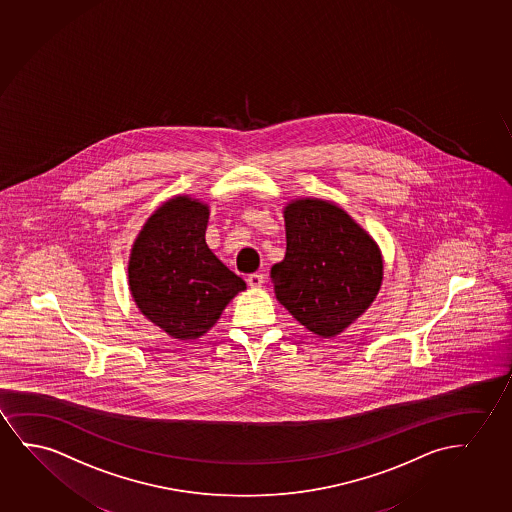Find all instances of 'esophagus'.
Returning a JSON list of instances; mask_svg holds the SVG:
<instances>
[{"label": "esophagus", "instance_id": "34e87169", "mask_svg": "<svg viewBox=\"0 0 512 512\" xmlns=\"http://www.w3.org/2000/svg\"><path fill=\"white\" fill-rule=\"evenodd\" d=\"M247 284L251 288H261L265 284V277H263V274H251L247 277Z\"/></svg>", "mask_w": 512, "mask_h": 512}]
</instances>
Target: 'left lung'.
I'll use <instances>...</instances> for the list:
<instances>
[{
	"mask_svg": "<svg viewBox=\"0 0 512 512\" xmlns=\"http://www.w3.org/2000/svg\"><path fill=\"white\" fill-rule=\"evenodd\" d=\"M286 256L270 270L275 296L309 332L333 339L381 289L379 245L337 203L295 198L284 207Z\"/></svg>",
	"mask_w": 512,
	"mask_h": 512,
	"instance_id": "obj_1",
	"label": "left lung"
}]
</instances>
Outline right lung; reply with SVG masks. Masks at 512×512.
I'll return each mask as SVG.
<instances>
[{
	"label": "right lung",
	"instance_id": "1",
	"mask_svg": "<svg viewBox=\"0 0 512 512\" xmlns=\"http://www.w3.org/2000/svg\"><path fill=\"white\" fill-rule=\"evenodd\" d=\"M209 216V203L172 196L147 217L131 247L133 302L172 339H200L247 288L205 242Z\"/></svg>",
	"mask_w": 512,
	"mask_h": 512
}]
</instances>
